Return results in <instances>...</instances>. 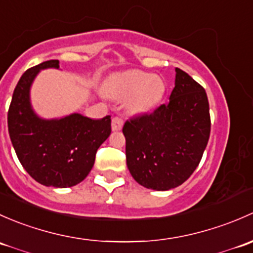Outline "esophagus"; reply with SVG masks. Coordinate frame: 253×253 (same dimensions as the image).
<instances>
[{
	"mask_svg": "<svg viewBox=\"0 0 253 253\" xmlns=\"http://www.w3.org/2000/svg\"><path fill=\"white\" fill-rule=\"evenodd\" d=\"M123 123L124 121L122 117H118V116L113 117V118H112V130H114V131L121 130L122 127H123Z\"/></svg>",
	"mask_w": 253,
	"mask_h": 253,
	"instance_id": "1",
	"label": "esophagus"
}]
</instances>
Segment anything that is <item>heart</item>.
I'll use <instances>...</instances> for the list:
<instances>
[{
    "label": "heart",
    "instance_id": "obj_1",
    "mask_svg": "<svg viewBox=\"0 0 253 253\" xmlns=\"http://www.w3.org/2000/svg\"><path fill=\"white\" fill-rule=\"evenodd\" d=\"M103 87L114 100L127 98V108L132 113H145L153 109L160 105L166 92V85L160 77L142 70H127L112 75Z\"/></svg>",
    "mask_w": 253,
    "mask_h": 253
}]
</instances>
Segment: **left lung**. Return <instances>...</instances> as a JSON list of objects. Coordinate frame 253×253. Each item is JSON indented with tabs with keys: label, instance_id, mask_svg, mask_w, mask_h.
I'll return each mask as SVG.
<instances>
[{
	"label": "left lung",
	"instance_id": "obj_1",
	"mask_svg": "<svg viewBox=\"0 0 253 253\" xmlns=\"http://www.w3.org/2000/svg\"><path fill=\"white\" fill-rule=\"evenodd\" d=\"M175 87L167 105L127 119L123 126L126 165L147 189L166 191L190 178L201 161L211 132L207 93L175 68Z\"/></svg>",
	"mask_w": 253,
	"mask_h": 253
}]
</instances>
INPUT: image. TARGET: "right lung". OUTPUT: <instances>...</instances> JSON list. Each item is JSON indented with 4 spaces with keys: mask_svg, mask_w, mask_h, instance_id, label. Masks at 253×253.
I'll return each mask as SVG.
<instances>
[{
    "mask_svg": "<svg viewBox=\"0 0 253 253\" xmlns=\"http://www.w3.org/2000/svg\"><path fill=\"white\" fill-rule=\"evenodd\" d=\"M57 59L28 69L18 82L8 109V132L17 157L33 179L45 186L69 187L90 173L98 147L111 135V116L90 119L70 114L45 121L34 113L29 90L40 69L58 68Z\"/></svg>",
    "mask_w": 253,
    "mask_h": 253,
    "instance_id": "1",
    "label": "right lung"
}]
</instances>
